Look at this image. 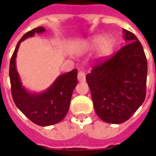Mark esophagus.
<instances>
[{"mask_svg":"<svg viewBox=\"0 0 156 156\" xmlns=\"http://www.w3.org/2000/svg\"><path fill=\"white\" fill-rule=\"evenodd\" d=\"M78 79L79 82H85L86 81V73L84 71H79L78 73Z\"/></svg>","mask_w":156,"mask_h":156,"instance_id":"esophagus-1","label":"esophagus"}]
</instances>
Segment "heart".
<instances>
[{
	"instance_id": "heart-1",
	"label": "heart",
	"mask_w": 156,
	"mask_h": 156,
	"mask_svg": "<svg viewBox=\"0 0 156 156\" xmlns=\"http://www.w3.org/2000/svg\"><path fill=\"white\" fill-rule=\"evenodd\" d=\"M96 46V55L99 58L106 57L113 51V41L108 36H95L90 40L87 47L88 48H94Z\"/></svg>"
}]
</instances>
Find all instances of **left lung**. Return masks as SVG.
<instances>
[{"label":"left lung","mask_w":156,"mask_h":156,"mask_svg":"<svg viewBox=\"0 0 156 156\" xmlns=\"http://www.w3.org/2000/svg\"><path fill=\"white\" fill-rule=\"evenodd\" d=\"M127 44L110 58L100 60L86 76L95 111L107 123L121 124L144 102L147 62L135 35L123 30Z\"/></svg>","instance_id":"obj_1"}]
</instances>
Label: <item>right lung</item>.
I'll list each match as a JSON object with an SVG mask.
<instances>
[{
	"label": "right lung",
	"mask_w": 156,
	"mask_h": 156,
	"mask_svg": "<svg viewBox=\"0 0 156 156\" xmlns=\"http://www.w3.org/2000/svg\"><path fill=\"white\" fill-rule=\"evenodd\" d=\"M45 31L42 27L28 31L21 38L16 46L9 63V79L13 102L27 118L40 126H52L61 121L69 108L71 97L77 83L78 69L61 74L51 87L42 93H30L21 83L16 69V56L21 42L35 33Z\"/></svg>",
	"instance_id": "1"
}]
</instances>
